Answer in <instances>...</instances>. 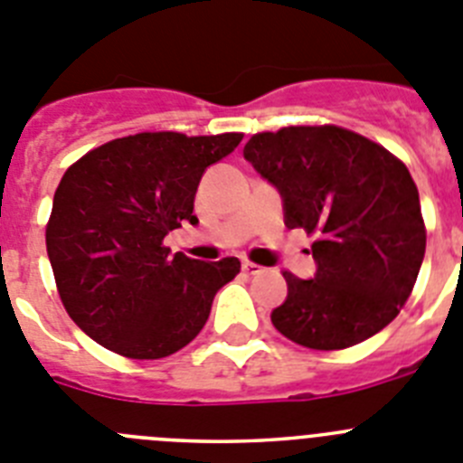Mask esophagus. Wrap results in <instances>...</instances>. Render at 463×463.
Masks as SVG:
<instances>
[{
    "label": "esophagus",
    "instance_id": "esophagus-1",
    "mask_svg": "<svg viewBox=\"0 0 463 463\" xmlns=\"http://www.w3.org/2000/svg\"><path fill=\"white\" fill-rule=\"evenodd\" d=\"M241 272H244V274H260L262 268H260V265H256V262H251V260H241Z\"/></svg>",
    "mask_w": 463,
    "mask_h": 463
}]
</instances>
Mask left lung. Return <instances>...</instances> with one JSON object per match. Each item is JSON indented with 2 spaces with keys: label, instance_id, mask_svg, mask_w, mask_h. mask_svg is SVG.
I'll list each match as a JSON object with an SVG mask.
<instances>
[{
  "label": "left lung",
  "instance_id": "obj_1",
  "mask_svg": "<svg viewBox=\"0 0 463 463\" xmlns=\"http://www.w3.org/2000/svg\"><path fill=\"white\" fill-rule=\"evenodd\" d=\"M244 159L279 189L286 226L318 235L316 277L283 272L288 298L272 311L274 327L314 351H341L392 323L427 247L403 161L335 124L256 133Z\"/></svg>",
  "mask_w": 463,
  "mask_h": 463
}]
</instances>
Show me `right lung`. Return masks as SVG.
Wrapping results in <instances>:
<instances>
[{"mask_svg":"<svg viewBox=\"0 0 463 463\" xmlns=\"http://www.w3.org/2000/svg\"><path fill=\"white\" fill-rule=\"evenodd\" d=\"M241 138L145 131L69 165L45 247L66 314L103 348L159 360L203 330L216 290L237 277L240 260L170 256L164 237L182 222L198 223L194 198L203 173Z\"/></svg>","mask_w":463,"mask_h":463,"instance_id":"right-lung-1","label":"right lung"}]
</instances>
